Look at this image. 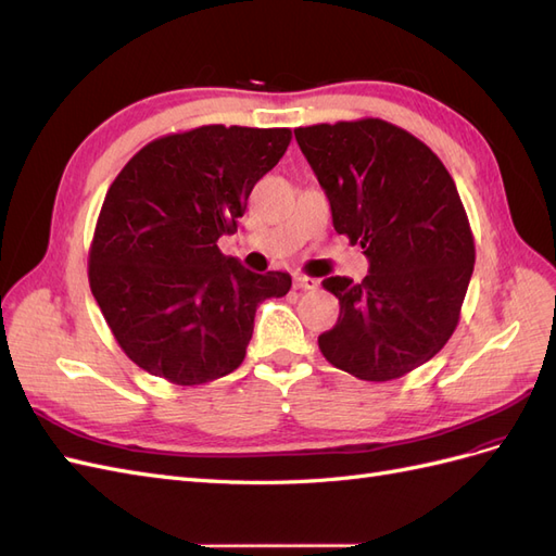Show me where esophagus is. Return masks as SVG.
Listing matches in <instances>:
<instances>
[{
    "label": "esophagus",
    "mask_w": 556,
    "mask_h": 556,
    "mask_svg": "<svg viewBox=\"0 0 556 556\" xmlns=\"http://www.w3.org/2000/svg\"><path fill=\"white\" fill-rule=\"evenodd\" d=\"M316 287H319V281L312 279V277H295L293 279V289L295 291H314Z\"/></svg>",
    "instance_id": "1"
}]
</instances>
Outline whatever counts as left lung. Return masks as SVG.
<instances>
[{"label": "left lung", "instance_id": "1", "mask_svg": "<svg viewBox=\"0 0 556 556\" xmlns=\"http://www.w3.org/2000/svg\"><path fill=\"white\" fill-rule=\"evenodd\" d=\"M332 226L370 261L363 281L328 277L338 324L319 336L330 366L389 382L431 361L456 330L475 240L456 184L421 139L382 118L295 128Z\"/></svg>", "mask_w": 556, "mask_h": 556}]
</instances>
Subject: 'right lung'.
I'll list each match as a JSON object with an SVG mask.
<instances>
[{"instance_id":"right-lung-1","label":"right lung","mask_w":556,"mask_h":556,"mask_svg":"<svg viewBox=\"0 0 556 556\" xmlns=\"http://www.w3.org/2000/svg\"><path fill=\"white\" fill-rule=\"evenodd\" d=\"M289 144V128L202 125L149 141L109 186L88 281L141 370L195 387L242 366L256 307L287 295L291 277L251 273L216 242Z\"/></svg>"}]
</instances>
